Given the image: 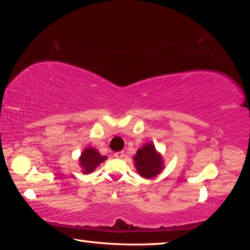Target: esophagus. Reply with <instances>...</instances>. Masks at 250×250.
<instances>
[{
	"mask_svg": "<svg viewBox=\"0 0 250 250\" xmlns=\"http://www.w3.org/2000/svg\"><path fill=\"white\" fill-rule=\"evenodd\" d=\"M124 156H125V152L124 151H118V152L115 153V158H117V159H123Z\"/></svg>",
	"mask_w": 250,
	"mask_h": 250,
	"instance_id": "34e87169",
	"label": "esophagus"
}]
</instances>
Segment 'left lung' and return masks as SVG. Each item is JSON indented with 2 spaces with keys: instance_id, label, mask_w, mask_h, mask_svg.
<instances>
[{
  "instance_id": "8db88e82",
  "label": "left lung",
  "mask_w": 250,
  "mask_h": 250,
  "mask_svg": "<svg viewBox=\"0 0 250 250\" xmlns=\"http://www.w3.org/2000/svg\"><path fill=\"white\" fill-rule=\"evenodd\" d=\"M134 166L139 176L152 179L164 169V160L153 143H147L134 155Z\"/></svg>"
}]
</instances>
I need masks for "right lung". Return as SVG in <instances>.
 Returning a JSON list of instances; mask_svg holds the SVG:
<instances>
[{"mask_svg": "<svg viewBox=\"0 0 250 250\" xmlns=\"http://www.w3.org/2000/svg\"><path fill=\"white\" fill-rule=\"evenodd\" d=\"M106 159L107 156L101 155L97 149L92 147H87L80 155L79 165L82 168L83 173H90Z\"/></svg>", "mask_w": 250, "mask_h": 250, "instance_id": "add662e5", "label": "right lung"}]
</instances>
